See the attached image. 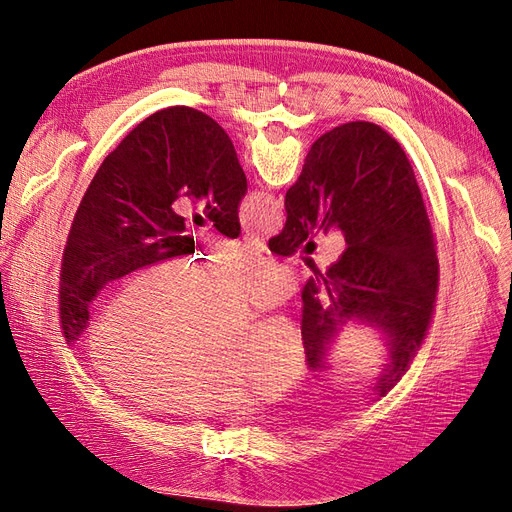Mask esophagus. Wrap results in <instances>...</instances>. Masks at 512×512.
Listing matches in <instances>:
<instances>
[{
  "mask_svg": "<svg viewBox=\"0 0 512 512\" xmlns=\"http://www.w3.org/2000/svg\"><path fill=\"white\" fill-rule=\"evenodd\" d=\"M243 243L250 245L252 250H256V252H265V250H267L265 241H262V239L256 237V235H243Z\"/></svg>",
  "mask_w": 512,
  "mask_h": 512,
  "instance_id": "obj_1",
  "label": "esophagus"
}]
</instances>
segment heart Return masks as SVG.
I'll return each instance as SVG.
<instances>
[{"instance_id": "b5f03b06", "label": "heart", "mask_w": 512, "mask_h": 512, "mask_svg": "<svg viewBox=\"0 0 512 512\" xmlns=\"http://www.w3.org/2000/svg\"><path fill=\"white\" fill-rule=\"evenodd\" d=\"M282 267L250 250H230L196 267L179 262L138 273L106 307L91 335L102 374L153 408L209 412L254 389L282 393L303 371V344L286 316L250 324L239 350L220 348L228 312H254L284 299Z\"/></svg>"}]
</instances>
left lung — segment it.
<instances>
[{"label": "left lung", "mask_w": 512, "mask_h": 512, "mask_svg": "<svg viewBox=\"0 0 512 512\" xmlns=\"http://www.w3.org/2000/svg\"><path fill=\"white\" fill-rule=\"evenodd\" d=\"M247 179L218 121L190 106L149 115L108 153L74 213L59 273V324L66 342L87 329L89 307L119 277L194 254L185 196L203 205L222 235L237 239Z\"/></svg>", "instance_id": "8db88e82"}]
</instances>
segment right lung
<instances>
[{
  "label": "right lung",
  "mask_w": 512,
  "mask_h": 512,
  "mask_svg": "<svg viewBox=\"0 0 512 512\" xmlns=\"http://www.w3.org/2000/svg\"><path fill=\"white\" fill-rule=\"evenodd\" d=\"M284 205L286 224L269 239L273 254L292 256L316 228L339 230L346 243L301 292L309 369L324 367L344 324H369L389 348L376 382V395L384 397L421 350L438 292L436 241L406 151L371 121L337 126L309 149Z\"/></svg>",
  "instance_id": "obj_1"
}]
</instances>
